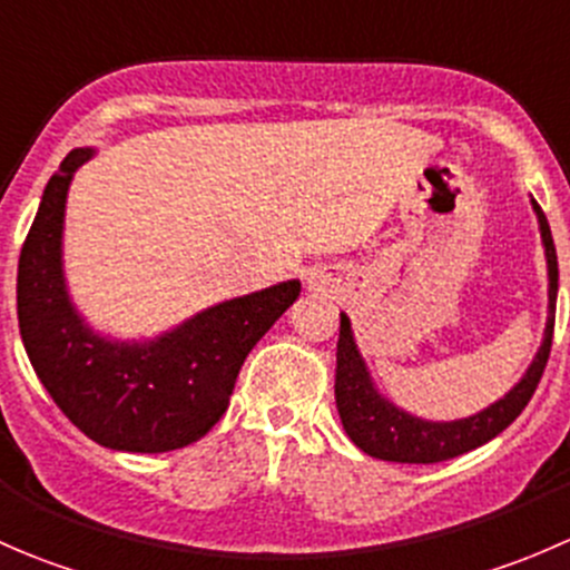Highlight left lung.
Instances as JSON below:
<instances>
[{"label": "left lung", "instance_id": "left-lung-1", "mask_svg": "<svg viewBox=\"0 0 570 570\" xmlns=\"http://www.w3.org/2000/svg\"><path fill=\"white\" fill-rule=\"evenodd\" d=\"M532 209L534 217H538L540 239H543L546 250V273H549V314H546L543 342H540L532 364L527 366L524 377L502 400L491 402L482 411L463 419H452V422H430V419L402 411L400 405H394L375 386V381L370 375V366H366L364 355H361L358 344H355L350 317L347 314H338L342 325H338L336 344V407L344 433L350 435V441L361 452L392 463L450 461V458L463 455V452H471L476 446L488 444L491 439H497L524 411L527 402L532 400L534 389H538L540 375L546 370V361H549L557 308L554 239H551L549 220H546L543 209H540L534 198Z\"/></svg>", "mask_w": 570, "mask_h": 570}]
</instances>
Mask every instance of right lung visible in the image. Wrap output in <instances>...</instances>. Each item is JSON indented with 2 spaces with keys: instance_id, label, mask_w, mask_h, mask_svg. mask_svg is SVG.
I'll list each match as a JSON object with an SVG mask.
<instances>
[{
  "instance_id": "right-lung-1",
  "label": "right lung",
  "mask_w": 570,
  "mask_h": 570,
  "mask_svg": "<svg viewBox=\"0 0 570 570\" xmlns=\"http://www.w3.org/2000/svg\"><path fill=\"white\" fill-rule=\"evenodd\" d=\"M96 148H73L49 178L19 258V327L30 364L88 439L118 452H170L226 413L253 344L297 301L301 281L215 303L154 338H112L77 312L62 267L71 178Z\"/></svg>"
}]
</instances>
